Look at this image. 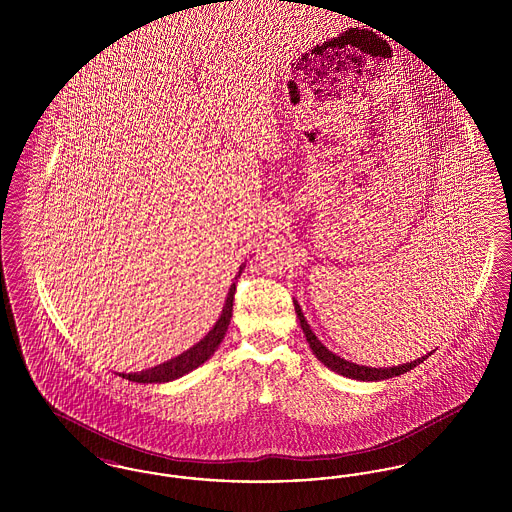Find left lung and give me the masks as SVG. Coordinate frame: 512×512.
I'll use <instances>...</instances> for the list:
<instances>
[{"label": "left lung", "mask_w": 512, "mask_h": 512, "mask_svg": "<svg viewBox=\"0 0 512 512\" xmlns=\"http://www.w3.org/2000/svg\"><path fill=\"white\" fill-rule=\"evenodd\" d=\"M293 305H295V313H297V318H299L301 330H303V334H305V338H307L309 347L313 349L315 357H317L322 365L328 366L330 370L338 372V374L345 376V378H353V380H361V382H380V380H388V378H393V376H399V374H405V372L413 370L414 366L424 363V361L428 359V355H432V351H430L428 355H424V357H420V359H414L411 363L390 366V368H372V366L357 365V363L345 361L343 357H338L336 353H332L322 341L318 340L317 336H315V332L311 330V326L307 324V318L303 315L301 307L297 305V301H293Z\"/></svg>", "instance_id": "left-lung-1"}]
</instances>
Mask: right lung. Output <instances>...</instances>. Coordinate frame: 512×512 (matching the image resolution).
I'll return each instance as SVG.
<instances>
[{
	"label": "right lung",
	"mask_w": 512,
	"mask_h": 512,
	"mask_svg": "<svg viewBox=\"0 0 512 512\" xmlns=\"http://www.w3.org/2000/svg\"><path fill=\"white\" fill-rule=\"evenodd\" d=\"M240 274H242V270L238 272V276ZM234 292H236V284L230 286V292L226 295L222 313H220L219 320L215 322V326L190 349H186L184 353L172 357L161 365L151 366V368H146L142 372L121 374L122 378L130 380V382H138V384H163V382H172V380H178V378L186 376L197 366L203 365L207 359H211V355L219 349L220 341L224 340V336H226V330H228V324H230V318H232Z\"/></svg>",
	"instance_id": "obj_1"
}]
</instances>
